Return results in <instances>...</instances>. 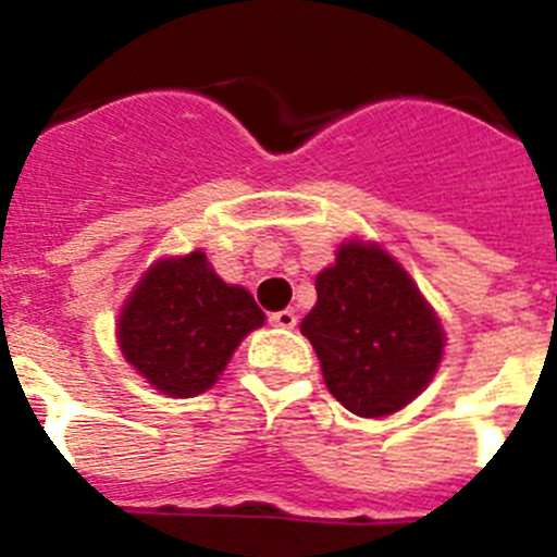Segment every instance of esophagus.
I'll return each mask as SVG.
<instances>
[{"mask_svg":"<svg viewBox=\"0 0 557 557\" xmlns=\"http://www.w3.org/2000/svg\"><path fill=\"white\" fill-rule=\"evenodd\" d=\"M270 323H273L275 329H295V325H298V318H295L293 309H282V312L270 314Z\"/></svg>","mask_w":557,"mask_h":557,"instance_id":"esophagus-1","label":"esophagus"}]
</instances>
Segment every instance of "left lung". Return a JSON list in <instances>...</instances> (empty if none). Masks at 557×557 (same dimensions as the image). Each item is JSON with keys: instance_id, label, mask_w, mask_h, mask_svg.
Here are the masks:
<instances>
[{"instance_id": "8db88e82", "label": "left lung", "mask_w": 557, "mask_h": 557, "mask_svg": "<svg viewBox=\"0 0 557 557\" xmlns=\"http://www.w3.org/2000/svg\"><path fill=\"white\" fill-rule=\"evenodd\" d=\"M300 331L331 395L359 417H386L433 379L445 334L406 270L379 245L345 243L314 282Z\"/></svg>"}]
</instances>
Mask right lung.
I'll return each mask as SVG.
<instances>
[{
	"label": "right lung",
	"mask_w": 557,
	"mask_h": 557,
	"mask_svg": "<svg viewBox=\"0 0 557 557\" xmlns=\"http://www.w3.org/2000/svg\"><path fill=\"white\" fill-rule=\"evenodd\" d=\"M264 323L251 293L228 287L201 251L157 262L119 320L126 361L171 397L207 392L248 331Z\"/></svg>",
	"instance_id": "right-lung-1"
}]
</instances>
